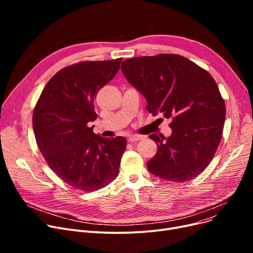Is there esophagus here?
<instances>
[{"mask_svg": "<svg viewBox=\"0 0 253 253\" xmlns=\"http://www.w3.org/2000/svg\"><path fill=\"white\" fill-rule=\"evenodd\" d=\"M143 138H144V136H142V135H130L128 139H129L130 142H135V141L141 140Z\"/></svg>", "mask_w": 253, "mask_h": 253, "instance_id": "1", "label": "esophagus"}]
</instances>
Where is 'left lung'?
Wrapping results in <instances>:
<instances>
[{"label": "left lung", "instance_id": "1", "mask_svg": "<svg viewBox=\"0 0 253 253\" xmlns=\"http://www.w3.org/2000/svg\"><path fill=\"white\" fill-rule=\"evenodd\" d=\"M121 70L154 116L172 118L169 137L156 133L157 154L147 163L154 175L175 182L194 179L208 166L221 139L225 105L211 75L180 55L126 59Z\"/></svg>", "mask_w": 253, "mask_h": 253}]
</instances>
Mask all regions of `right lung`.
<instances>
[{"mask_svg":"<svg viewBox=\"0 0 253 253\" xmlns=\"http://www.w3.org/2000/svg\"><path fill=\"white\" fill-rule=\"evenodd\" d=\"M122 58L84 61L60 70L46 84L33 116L37 144L49 167L64 182L87 193L119 174L126 138L93 132L94 98L120 69Z\"/></svg>","mask_w":253,"mask_h":253,"instance_id":"right-lung-1","label":"right lung"}]
</instances>
